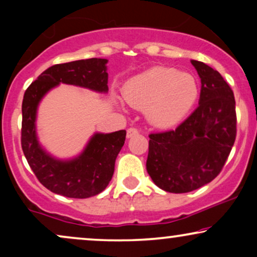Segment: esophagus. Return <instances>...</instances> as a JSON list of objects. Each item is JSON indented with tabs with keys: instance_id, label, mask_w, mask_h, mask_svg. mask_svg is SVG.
Returning a JSON list of instances; mask_svg holds the SVG:
<instances>
[{
	"instance_id": "1",
	"label": "esophagus",
	"mask_w": 257,
	"mask_h": 257,
	"mask_svg": "<svg viewBox=\"0 0 257 257\" xmlns=\"http://www.w3.org/2000/svg\"><path fill=\"white\" fill-rule=\"evenodd\" d=\"M139 133V131L137 128H134V126H131V128L126 131V138H133L134 135H137Z\"/></svg>"
}]
</instances>
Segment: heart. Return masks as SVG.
<instances>
[{
  "mask_svg": "<svg viewBox=\"0 0 257 257\" xmlns=\"http://www.w3.org/2000/svg\"><path fill=\"white\" fill-rule=\"evenodd\" d=\"M124 96L129 105L146 110L152 124L167 128L191 110L198 96V87L190 73L153 67L128 81Z\"/></svg>",
  "mask_w": 257,
  "mask_h": 257,
  "instance_id": "heart-1",
  "label": "heart"
}]
</instances>
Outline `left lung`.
Segmentation results:
<instances>
[{
    "mask_svg": "<svg viewBox=\"0 0 257 257\" xmlns=\"http://www.w3.org/2000/svg\"><path fill=\"white\" fill-rule=\"evenodd\" d=\"M202 89L198 107L174 131L149 135L146 169L172 193L197 190L216 178L237 135L234 94L216 70L192 60Z\"/></svg>",
    "mask_w": 257,
    "mask_h": 257,
    "instance_id": "obj_1",
    "label": "left lung"
}]
</instances>
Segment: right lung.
I'll use <instances>...</instances> for the list:
<instances>
[{
    "mask_svg": "<svg viewBox=\"0 0 257 257\" xmlns=\"http://www.w3.org/2000/svg\"><path fill=\"white\" fill-rule=\"evenodd\" d=\"M106 59L91 58L48 67L25 90L22 112V149L38 181L52 192L69 198H88L105 190L114 172V162L124 145L125 131L95 134L78 158L61 162L38 145L35 129L37 105L59 83L107 91Z\"/></svg>",
    "mask_w": 257,
    "mask_h": 257,
    "instance_id": "add662e5",
    "label": "right lung"
}]
</instances>
